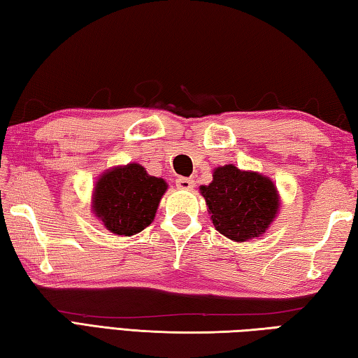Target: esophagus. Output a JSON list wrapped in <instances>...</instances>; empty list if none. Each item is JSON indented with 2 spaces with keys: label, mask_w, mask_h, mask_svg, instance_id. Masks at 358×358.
<instances>
[{
  "label": "esophagus",
  "mask_w": 358,
  "mask_h": 358,
  "mask_svg": "<svg viewBox=\"0 0 358 358\" xmlns=\"http://www.w3.org/2000/svg\"><path fill=\"white\" fill-rule=\"evenodd\" d=\"M176 187L179 190H193L194 182L188 178H179L176 179Z\"/></svg>",
  "instance_id": "34e87169"
}]
</instances>
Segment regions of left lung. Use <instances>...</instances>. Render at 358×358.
I'll use <instances>...</instances> for the list:
<instances>
[{"instance_id": "8db88e82", "label": "left lung", "mask_w": 358, "mask_h": 358, "mask_svg": "<svg viewBox=\"0 0 358 358\" xmlns=\"http://www.w3.org/2000/svg\"><path fill=\"white\" fill-rule=\"evenodd\" d=\"M210 220L224 237L243 243L266 231L279 210V193L273 180L235 165L218 166L213 180L201 185Z\"/></svg>"}]
</instances>
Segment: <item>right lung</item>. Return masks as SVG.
Returning <instances> with one entry per match:
<instances>
[{
	"instance_id": "add662e5",
	"label": "right lung",
	"mask_w": 358,
	"mask_h": 358,
	"mask_svg": "<svg viewBox=\"0 0 358 358\" xmlns=\"http://www.w3.org/2000/svg\"><path fill=\"white\" fill-rule=\"evenodd\" d=\"M166 188L138 164L115 166L95 184L92 208L107 231L131 237L151 224Z\"/></svg>"
}]
</instances>
